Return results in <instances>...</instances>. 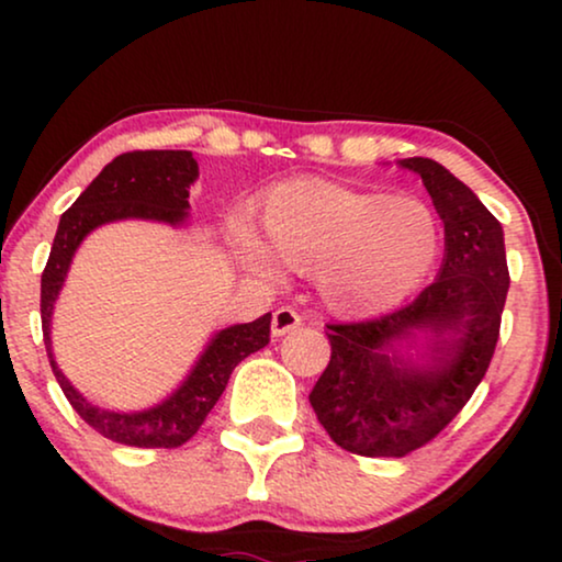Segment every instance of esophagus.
Listing matches in <instances>:
<instances>
[{"label":"esophagus","mask_w":562,"mask_h":562,"mask_svg":"<svg viewBox=\"0 0 562 562\" xmlns=\"http://www.w3.org/2000/svg\"><path fill=\"white\" fill-rule=\"evenodd\" d=\"M299 325H302V317L291 310V306H281V310L273 312V319H271V333L276 337L286 335L291 333V329H296Z\"/></svg>","instance_id":"1"}]
</instances>
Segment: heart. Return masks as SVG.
Here are the masks:
<instances>
[{
  "mask_svg": "<svg viewBox=\"0 0 562 562\" xmlns=\"http://www.w3.org/2000/svg\"><path fill=\"white\" fill-rule=\"evenodd\" d=\"M263 220L276 258L317 273L325 302L342 314H375L402 302L432 268L440 243L425 204L333 181L283 183ZM235 240L250 268L276 273L273 256L248 227H237Z\"/></svg>",
  "mask_w": 562,
  "mask_h": 562,
  "instance_id": "heart-1",
  "label": "heart"
}]
</instances>
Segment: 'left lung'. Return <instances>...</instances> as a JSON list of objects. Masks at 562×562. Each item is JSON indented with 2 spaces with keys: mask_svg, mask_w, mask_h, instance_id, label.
<instances>
[{
  "mask_svg": "<svg viewBox=\"0 0 562 562\" xmlns=\"http://www.w3.org/2000/svg\"><path fill=\"white\" fill-rule=\"evenodd\" d=\"M402 166L422 176L445 225L440 273L402 310L327 325L333 356L310 394L333 442L363 458L409 456L458 417L494 358L509 291L494 214L437 160L404 158ZM412 328L434 333L429 367L387 350Z\"/></svg>",
  "mask_w": 562,
  "mask_h": 562,
  "instance_id": "1",
  "label": "left lung"
}]
</instances>
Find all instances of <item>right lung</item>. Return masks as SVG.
<instances>
[{
	"label": "right lung",
	"instance_id": "right-lung-1",
	"mask_svg": "<svg viewBox=\"0 0 562 562\" xmlns=\"http://www.w3.org/2000/svg\"><path fill=\"white\" fill-rule=\"evenodd\" d=\"M199 173L191 150H133L122 153L104 166V171L89 183L87 191L68 206L58 222L53 248L41 279V319L45 350L56 381L64 389L68 404L91 429L106 440L130 445V448H181L204 425L206 414L217 404L235 366L252 352L266 348L271 340V314L248 325L222 329L199 358L187 381L168 396L164 404L148 412L117 414L91 406L58 371L50 352V314L58 291L71 266L79 243L91 229L104 222L140 217L179 225L189 210V187Z\"/></svg>",
	"mask_w": 562,
	"mask_h": 562
}]
</instances>
